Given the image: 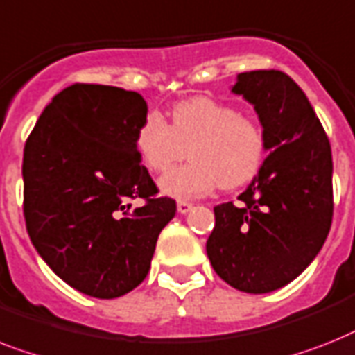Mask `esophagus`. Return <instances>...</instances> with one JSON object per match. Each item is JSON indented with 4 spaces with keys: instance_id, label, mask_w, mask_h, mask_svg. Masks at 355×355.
Wrapping results in <instances>:
<instances>
[{
    "instance_id": "obj_1",
    "label": "esophagus",
    "mask_w": 355,
    "mask_h": 355,
    "mask_svg": "<svg viewBox=\"0 0 355 355\" xmlns=\"http://www.w3.org/2000/svg\"><path fill=\"white\" fill-rule=\"evenodd\" d=\"M191 207H193V204L186 202V200H178V202H177L178 213H182V215H186L187 211H191Z\"/></svg>"
}]
</instances>
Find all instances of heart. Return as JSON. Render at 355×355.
Segmentation results:
<instances>
[{
	"label": "heart",
	"instance_id": "heart-1",
	"mask_svg": "<svg viewBox=\"0 0 355 355\" xmlns=\"http://www.w3.org/2000/svg\"><path fill=\"white\" fill-rule=\"evenodd\" d=\"M135 144L144 166L155 173L171 168L189 149L191 162L158 180L160 191L175 198L202 197L217 186H243L259 171L266 148L262 128L253 118L209 96L177 103L171 125L158 112H149Z\"/></svg>",
	"mask_w": 355,
	"mask_h": 355
}]
</instances>
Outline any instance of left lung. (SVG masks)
<instances>
[{"label":"left lung","instance_id":"left-lung-1","mask_svg":"<svg viewBox=\"0 0 355 355\" xmlns=\"http://www.w3.org/2000/svg\"><path fill=\"white\" fill-rule=\"evenodd\" d=\"M232 93L253 105L270 155L241 202L215 206L206 252L230 286L268 293L299 277L327 241L332 151L306 94L288 74L241 73Z\"/></svg>","mask_w":355,"mask_h":355}]
</instances>
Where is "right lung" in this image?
Wrapping results in <instances>:
<instances>
[{
	"instance_id": "1",
	"label": "right lung",
	"mask_w": 355,
	"mask_h": 355,
	"mask_svg": "<svg viewBox=\"0 0 355 355\" xmlns=\"http://www.w3.org/2000/svg\"><path fill=\"white\" fill-rule=\"evenodd\" d=\"M148 103L135 91L74 83L43 109L23 151L28 237L58 277L96 299L146 279L173 198L140 164L137 131ZM146 200L132 208L129 198Z\"/></svg>"
}]
</instances>
